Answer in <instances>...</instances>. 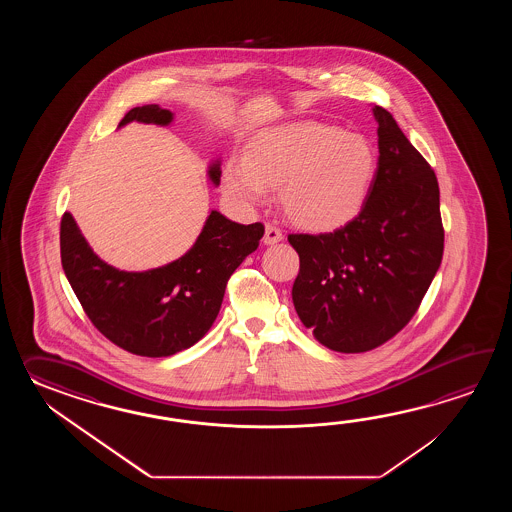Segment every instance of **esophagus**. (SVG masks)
I'll list each match as a JSON object with an SVG mask.
<instances>
[{
    "label": "esophagus",
    "instance_id": "obj_1",
    "mask_svg": "<svg viewBox=\"0 0 512 512\" xmlns=\"http://www.w3.org/2000/svg\"><path fill=\"white\" fill-rule=\"evenodd\" d=\"M283 240L282 230L276 229L274 225H265V234H263V243L265 245H274Z\"/></svg>",
    "mask_w": 512,
    "mask_h": 512
}]
</instances>
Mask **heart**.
<instances>
[{
	"instance_id": "heart-1",
	"label": "heart",
	"mask_w": 512,
	"mask_h": 512,
	"mask_svg": "<svg viewBox=\"0 0 512 512\" xmlns=\"http://www.w3.org/2000/svg\"><path fill=\"white\" fill-rule=\"evenodd\" d=\"M377 170L370 142L337 126L300 122L263 131L247 157H230L225 194L241 205H263L271 188L298 227L337 230L359 216Z\"/></svg>"
}]
</instances>
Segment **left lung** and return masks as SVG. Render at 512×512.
Here are the masks:
<instances>
[{"label":"left lung","mask_w":512,"mask_h":512,"mask_svg":"<svg viewBox=\"0 0 512 512\" xmlns=\"http://www.w3.org/2000/svg\"><path fill=\"white\" fill-rule=\"evenodd\" d=\"M379 163L359 216L327 234H289L300 256L293 304L326 348L370 351L415 315L441 265L439 185L390 111L373 106Z\"/></svg>","instance_id":"left-lung-1"}]
</instances>
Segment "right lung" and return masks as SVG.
Instances as JSON below:
<instances>
[{
    "instance_id": "add662e5",
    "label": "right lung",
    "mask_w": 512,
    "mask_h": 512,
    "mask_svg": "<svg viewBox=\"0 0 512 512\" xmlns=\"http://www.w3.org/2000/svg\"><path fill=\"white\" fill-rule=\"evenodd\" d=\"M170 126L174 113L157 104L133 108L120 120ZM219 185L221 161L207 170ZM263 225H240L210 210L196 243L177 260L148 271H120L100 260L66 212L60 254L67 280L89 320L119 348L141 357H170L207 335L223 302L230 274L263 238Z\"/></svg>"
}]
</instances>
